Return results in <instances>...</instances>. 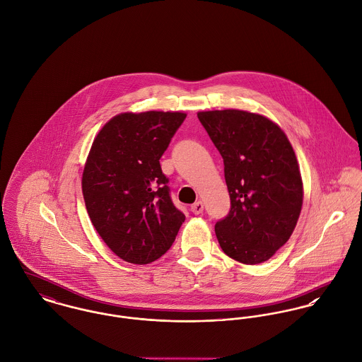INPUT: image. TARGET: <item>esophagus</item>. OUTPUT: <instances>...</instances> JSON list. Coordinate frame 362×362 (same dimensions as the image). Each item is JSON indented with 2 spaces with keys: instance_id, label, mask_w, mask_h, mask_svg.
<instances>
[{
  "instance_id": "1",
  "label": "esophagus",
  "mask_w": 362,
  "mask_h": 362,
  "mask_svg": "<svg viewBox=\"0 0 362 362\" xmlns=\"http://www.w3.org/2000/svg\"><path fill=\"white\" fill-rule=\"evenodd\" d=\"M190 211H192L193 214H196V215H200V214H202V211H204V204H202V201H197V202H194V204L192 205Z\"/></svg>"
}]
</instances>
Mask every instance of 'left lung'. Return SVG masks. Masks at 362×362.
Instances as JSON below:
<instances>
[{"label": "left lung", "instance_id": "obj_1", "mask_svg": "<svg viewBox=\"0 0 362 362\" xmlns=\"http://www.w3.org/2000/svg\"><path fill=\"white\" fill-rule=\"evenodd\" d=\"M225 165L229 214L215 223L223 252L241 264L268 261L290 239L303 205L298 162L281 127L239 110L197 114Z\"/></svg>", "mask_w": 362, "mask_h": 362}]
</instances>
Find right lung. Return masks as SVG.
<instances>
[{
  "label": "right lung",
  "instance_id": "obj_1",
  "mask_svg": "<svg viewBox=\"0 0 362 362\" xmlns=\"http://www.w3.org/2000/svg\"><path fill=\"white\" fill-rule=\"evenodd\" d=\"M185 119L183 112L119 114L93 141L81 177L86 208L101 239L126 262L158 259L185 222L160 163Z\"/></svg>",
  "mask_w": 362,
  "mask_h": 362
}]
</instances>
